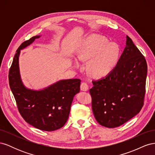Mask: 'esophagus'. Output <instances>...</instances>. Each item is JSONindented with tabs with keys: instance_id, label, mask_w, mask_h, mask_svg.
Here are the masks:
<instances>
[{
	"instance_id": "obj_1",
	"label": "esophagus",
	"mask_w": 155,
	"mask_h": 155,
	"mask_svg": "<svg viewBox=\"0 0 155 155\" xmlns=\"http://www.w3.org/2000/svg\"><path fill=\"white\" fill-rule=\"evenodd\" d=\"M80 88L82 91H87L88 90V85L86 82H83L81 84Z\"/></svg>"
}]
</instances>
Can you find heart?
Returning <instances> with one entry per match:
<instances>
[{
    "label": "heart",
    "mask_w": 155,
    "mask_h": 155,
    "mask_svg": "<svg viewBox=\"0 0 155 155\" xmlns=\"http://www.w3.org/2000/svg\"><path fill=\"white\" fill-rule=\"evenodd\" d=\"M76 55L80 61L90 59L87 64L88 72L100 78L107 76L114 68L120 57V48L105 37L92 35L78 45Z\"/></svg>",
    "instance_id": "obj_1"
}]
</instances>
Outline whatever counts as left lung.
I'll list each match as a JSON object with an SVG mask.
<instances>
[{
  "instance_id": "8db88e82",
  "label": "left lung",
  "mask_w": 155,
  "mask_h": 155,
  "mask_svg": "<svg viewBox=\"0 0 155 155\" xmlns=\"http://www.w3.org/2000/svg\"><path fill=\"white\" fill-rule=\"evenodd\" d=\"M126 46L114 68L92 81V109L101 125L114 128L135 116L143 105L147 65L144 56L126 36Z\"/></svg>"
}]
</instances>
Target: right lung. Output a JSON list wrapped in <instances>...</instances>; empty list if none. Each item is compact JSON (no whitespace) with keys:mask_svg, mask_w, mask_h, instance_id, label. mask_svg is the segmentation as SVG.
Instances as JSON below:
<instances>
[{"mask_svg":"<svg viewBox=\"0 0 155 155\" xmlns=\"http://www.w3.org/2000/svg\"><path fill=\"white\" fill-rule=\"evenodd\" d=\"M39 37L34 36L25 41L16 51L9 71V84L18 110L26 122L42 130L53 131L67 122L74 96L80 90L81 80L63 79L39 91L23 85L18 66L21 50Z\"/></svg>","mask_w":155,"mask_h":155,"instance_id":"right-lung-1","label":"right lung"}]
</instances>
